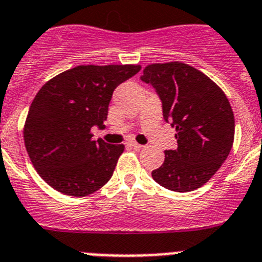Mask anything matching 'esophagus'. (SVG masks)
<instances>
[{"instance_id":"34e87169","label":"esophagus","mask_w":262,"mask_h":262,"mask_svg":"<svg viewBox=\"0 0 262 262\" xmlns=\"http://www.w3.org/2000/svg\"><path fill=\"white\" fill-rule=\"evenodd\" d=\"M128 144L131 145V147H134V148H135V149H140V148L143 147L142 144H139V143H136V142H129Z\"/></svg>"}]
</instances>
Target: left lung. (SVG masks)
<instances>
[{"instance_id": "1", "label": "left lung", "mask_w": 262, "mask_h": 262, "mask_svg": "<svg viewBox=\"0 0 262 262\" xmlns=\"http://www.w3.org/2000/svg\"><path fill=\"white\" fill-rule=\"evenodd\" d=\"M140 78L156 89L164 119L177 133V149L165 151L152 178L169 190H195L217 172L232 148L235 118L228 98L211 78L181 61L147 66Z\"/></svg>"}]
</instances>
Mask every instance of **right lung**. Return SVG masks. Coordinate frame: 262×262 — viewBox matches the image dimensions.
<instances>
[{"label":"right lung","instance_id":"obj_1","mask_svg":"<svg viewBox=\"0 0 262 262\" xmlns=\"http://www.w3.org/2000/svg\"><path fill=\"white\" fill-rule=\"evenodd\" d=\"M140 66H78L47 81L30 106L23 139L32 165L51 187L85 196L107 184L123 144L93 140L103 128L108 103L119 84Z\"/></svg>","mask_w":262,"mask_h":262}]
</instances>
